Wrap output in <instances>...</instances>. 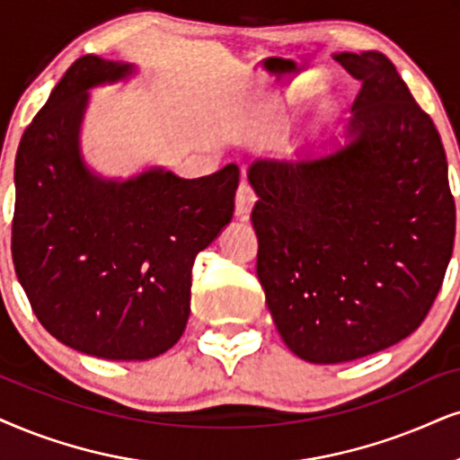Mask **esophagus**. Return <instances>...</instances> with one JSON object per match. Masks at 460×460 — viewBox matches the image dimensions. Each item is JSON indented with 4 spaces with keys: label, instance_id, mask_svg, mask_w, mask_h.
<instances>
[{
    "label": "esophagus",
    "instance_id": "esophagus-1",
    "mask_svg": "<svg viewBox=\"0 0 460 460\" xmlns=\"http://www.w3.org/2000/svg\"><path fill=\"white\" fill-rule=\"evenodd\" d=\"M254 201H257V195H254V190L250 189V184L242 182L240 189H237V193H235V217H237V220H248L250 212H252Z\"/></svg>",
    "mask_w": 460,
    "mask_h": 460
}]
</instances>
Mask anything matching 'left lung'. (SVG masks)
<instances>
[{
  "mask_svg": "<svg viewBox=\"0 0 460 460\" xmlns=\"http://www.w3.org/2000/svg\"><path fill=\"white\" fill-rule=\"evenodd\" d=\"M333 59L363 84L344 142L248 167L265 304L290 352L318 365L380 352L420 327L456 220L439 133L393 63L377 50Z\"/></svg>",
  "mask_w": 460,
  "mask_h": 460,
  "instance_id": "8db88e82",
  "label": "left lung"
}]
</instances>
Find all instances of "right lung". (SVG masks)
I'll return each mask as SVG.
<instances>
[{"label":"right lung","mask_w":460,"mask_h":460,"mask_svg":"<svg viewBox=\"0 0 460 460\" xmlns=\"http://www.w3.org/2000/svg\"><path fill=\"white\" fill-rule=\"evenodd\" d=\"M137 74L86 55L22 133L13 259L38 321L74 350L148 360L180 340L195 257L234 217L237 165L184 180L163 165L129 178L91 170L80 131L91 89Z\"/></svg>","instance_id":"add662e5"}]
</instances>
